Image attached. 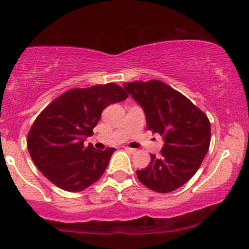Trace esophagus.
<instances>
[{"label":"esophagus","mask_w":249,"mask_h":249,"mask_svg":"<svg viewBox=\"0 0 249 249\" xmlns=\"http://www.w3.org/2000/svg\"><path fill=\"white\" fill-rule=\"evenodd\" d=\"M124 150L126 151V153H129V154H135V153H136V149H132V148H127V146H125V148H124Z\"/></svg>","instance_id":"esophagus-1"}]
</instances>
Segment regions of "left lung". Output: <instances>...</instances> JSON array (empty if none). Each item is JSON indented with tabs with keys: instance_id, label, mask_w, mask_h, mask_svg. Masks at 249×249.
<instances>
[{
	"instance_id": "1",
	"label": "left lung",
	"mask_w": 249,
	"mask_h": 249,
	"mask_svg": "<svg viewBox=\"0 0 249 249\" xmlns=\"http://www.w3.org/2000/svg\"><path fill=\"white\" fill-rule=\"evenodd\" d=\"M124 88L144 111L148 130L164 141L161 156L151 154L148 167L136 172L138 180L159 193L181 187L198 171L210 146L208 117L161 81H136L125 83Z\"/></svg>"
}]
</instances>
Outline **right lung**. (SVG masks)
I'll list each match as a JSON object with an SVG mask.
<instances>
[{
    "label": "right lung",
    "instance_id": "1",
    "mask_svg": "<svg viewBox=\"0 0 249 249\" xmlns=\"http://www.w3.org/2000/svg\"><path fill=\"white\" fill-rule=\"evenodd\" d=\"M127 94L116 83L74 88L54 99L36 117L27 148L38 169L62 190L80 192L98 181L114 148L96 150L85 141L93 135L101 112Z\"/></svg>",
    "mask_w": 249,
    "mask_h": 249
}]
</instances>
